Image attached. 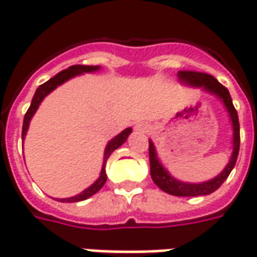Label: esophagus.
<instances>
[{"mask_svg": "<svg viewBox=\"0 0 257 257\" xmlns=\"http://www.w3.org/2000/svg\"><path fill=\"white\" fill-rule=\"evenodd\" d=\"M136 128H137V130H140V132H145V130H147L145 124H137L136 125Z\"/></svg>", "mask_w": 257, "mask_h": 257, "instance_id": "esophagus-1", "label": "esophagus"}]
</instances>
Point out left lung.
<instances>
[{
	"mask_svg": "<svg viewBox=\"0 0 257 257\" xmlns=\"http://www.w3.org/2000/svg\"><path fill=\"white\" fill-rule=\"evenodd\" d=\"M180 81H183L184 84L194 85V87H202L203 90L210 92L213 95L220 98L224 103L225 109L228 110L231 123H232V155H231L228 165L224 167V170L220 173L219 176H216L209 181L199 184H191L178 181L174 177L170 176V173L167 172L165 167L162 166L159 162V158L156 155V149L152 141H149V165H151V177L154 180V183L165 191L167 194L174 196H202L209 195L219 188L221 184L224 183L225 178L230 176L231 170L234 169L239 152V120H238V113L235 108L232 105V99L228 90L224 85L220 84L217 80L213 77L212 74L201 73V72H194V70H181L178 72Z\"/></svg>",
	"mask_w": 257,
	"mask_h": 257,
	"instance_id": "left-lung-1",
	"label": "left lung"
}]
</instances>
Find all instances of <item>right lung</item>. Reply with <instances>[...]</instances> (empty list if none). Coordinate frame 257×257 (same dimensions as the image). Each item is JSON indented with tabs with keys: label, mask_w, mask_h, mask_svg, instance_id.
<instances>
[{
	"label": "right lung",
	"mask_w": 257,
	"mask_h": 257,
	"mask_svg": "<svg viewBox=\"0 0 257 257\" xmlns=\"http://www.w3.org/2000/svg\"><path fill=\"white\" fill-rule=\"evenodd\" d=\"M99 66H87V65H73V66H70L69 69H65V70H62L59 73L54 76L52 79H50L48 81H45L44 84H41L38 87L37 90H36V94L33 96L32 103H30V108L27 109L26 114H25V120H23V127H22V140H25V136H26L27 128H29V123H30V120H32L33 114L36 113V110L40 106V103L43 102V99H44L45 96L50 94L51 91H54L58 87V85L63 84L65 81H67L69 79H72L74 76H77V74L81 73H88V72H95L98 70ZM130 133H132V128L128 127V128H125L123 132L120 133L119 136H116L113 140H110L106 145V148H105V156H103V165H102V170H101V174H99V177L96 180L95 183L90 185L87 190H84L83 192H80L79 195L72 196V198H65V199H61V202H80V201H84L87 198H90L94 194H96L98 191L101 190L103 187V184L106 183V172H105V165H106V161L109 159V156L110 154L113 152L114 149H117L120 145H123L125 143V140L127 137L130 136Z\"/></svg>",
	"instance_id": "right-lung-1"
}]
</instances>
